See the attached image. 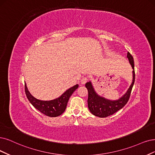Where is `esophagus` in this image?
Listing matches in <instances>:
<instances>
[{
  "label": "esophagus",
  "instance_id": "obj_1",
  "mask_svg": "<svg viewBox=\"0 0 155 155\" xmlns=\"http://www.w3.org/2000/svg\"><path fill=\"white\" fill-rule=\"evenodd\" d=\"M89 80V78L87 77H82V78L81 79V84H85Z\"/></svg>",
  "mask_w": 155,
  "mask_h": 155
}]
</instances>
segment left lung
<instances>
[{
	"label": "left lung",
	"instance_id": "1",
	"mask_svg": "<svg viewBox=\"0 0 155 155\" xmlns=\"http://www.w3.org/2000/svg\"><path fill=\"white\" fill-rule=\"evenodd\" d=\"M127 57L130 61L131 67L134 69L133 71V82L130 85L127 93L122 98L116 101H110L102 98L97 94L92 86L91 82L85 84V87L88 90V100L87 104L90 112L93 115L100 117H106L115 114L119 110L127 104L131 95L134 84L135 82V73L134 69V61L132 55L128 51Z\"/></svg>",
	"mask_w": 155,
	"mask_h": 155
}]
</instances>
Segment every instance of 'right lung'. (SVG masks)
<instances>
[{
  "mask_svg": "<svg viewBox=\"0 0 155 155\" xmlns=\"http://www.w3.org/2000/svg\"><path fill=\"white\" fill-rule=\"evenodd\" d=\"M78 87V85L68 89L59 98L50 101L39 100L33 97L28 91L25 84V92L28 101L36 109L49 117H57L64 112L69 98L73 93Z\"/></svg>",
  "mask_w": 155,
  "mask_h": 155,
  "instance_id": "right-lung-1",
  "label": "right lung"
}]
</instances>
